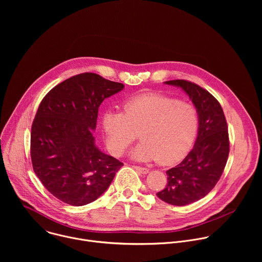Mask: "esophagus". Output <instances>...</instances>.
Returning <instances> with one entry per match:
<instances>
[{"label": "esophagus", "instance_id": "1", "mask_svg": "<svg viewBox=\"0 0 262 262\" xmlns=\"http://www.w3.org/2000/svg\"><path fill=\"white\" fill-rule=\"evenodd\" d=\"M134 168L142 174H147L149 172V170L147 168H142V167H139V166H134Z\"/></svg>", "mask_w": 262, "mask_h": 262}]
</instances>
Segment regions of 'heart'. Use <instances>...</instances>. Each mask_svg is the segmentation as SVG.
<instances>
[{
	"label": "heart",
	"instance_id": "b5f03b06",
	"mask_svg": "<svg viewBox=\"0 0 262 262\" xmlns=\"http://www.w3.org/2000/svg\"><path fill=\"white\" fill-rule=\"evenodd\" d=\"M198 126L193 104L161 93L135 96L123 103V113L106 111L102 116L105 143L112 154L122 155L140 133L143 141L130 157L140 162L158 160L161 165L175 164L189 154Z\"/></svg>",
	"mask_w": 262,
	"mask_h": 262
}]
</instances>
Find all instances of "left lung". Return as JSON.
<instances>
[{
	"label": "left lung",
	"mask_w": 262,
	"mask_h": 262,
	"mask_svg": "<svg viewBox=\"0 0 262 262\" xmlns=\"http://www.w3.org/2000/svg\"><path fill=\"white\" fill-rule=\"evenodd\" d=\"M165 84L180 88L188 95L199 118L193 149L180 164L166 172L168 183L157 194L166 203L184 206L205 197L219 181L229 155L228 128L221 104L208 91L184 80Z\"/></svg>",
	"instance_id": "1"
}]
</instances>
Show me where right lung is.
<instances>
[{
    "instance_id": "1",
    "label": "right lung",
    "mask_w": 262,
    "mask_h": 262,
    "mask_svg": "<svg viewBox=\"0 0 262 262\" xmlns=\"http://www.w3.org/2000/svg\"><path fill=\"white\" fill-rule=\"evenodd\" d=\"M124 85L86 72L69 78L42 99L31 130L35 174L59 200L83 206L96 200L123 165L95 144L98 107Z\"/></svg>"
}]
</instances>
